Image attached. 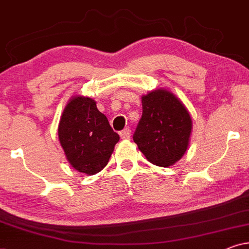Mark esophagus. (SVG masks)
<instances>
[{
	"instance_id": "esophagus-1",
	"label": "esophagus",
	"mask_w": 249,
	"mask_h": 249,
	"mask_svg": "<svg viewBox=\"0 0 249 249\" xmlns=\"http://www.w3.org/2000/svg\"><path fill=\"white\" fill-rule=\"evenodd\" d=\"M120 137L122 139H125V141H127V139H130V130H129V129H124V130H122L120 132Z\"/></svg>"
}]
</instances>
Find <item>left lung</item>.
I'll list each match as a JSON object with an SVG mask.
<instances>
[{"label": "left lung", "instance_id": "1", "mask_svg": "<svg viewBox=\"0 0 249 249\" xmlns=\"http://www.w3.org/2000/svg\"><path fill=\"white\" fill-rule=\"evenodd\" d=\"M142 114L134 134L139 151L152 164L166 168L185 155L193 121L185 104L164 88L142 96Z\"/></svg>", "mask_w": 249, "mask_h": 249}]
</instances>
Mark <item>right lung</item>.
<instances>
[{"label": "right lung", "mask_w": 249, "mask_h": 249, "mask_svg": "<svg viewBox=\"0 0 249 249\" xmlns=\"http://www.w3.org/2000/svg\"><path fill=\"white\" fill-rule=\"evenodd\" d=\"M60 144L74 170L93 176L107 166L119 135L91 97L76 95L64 107L57 128Z\"/></svg>", "instance_id": "add662e5"}]
</instances>
